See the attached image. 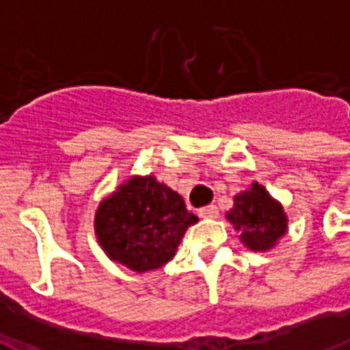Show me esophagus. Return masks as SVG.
Masks as SVG:
<instances>
[{
    "label": "esophagus",
    "instance_id": "esophagus-1",
    "mask_svg": "<svg viewBox=\"0 0 350 350\" xmlns=\"http://www.w3.org/2000/svg\"><path fill=\"white\" fill-rule=\"evenodd\" d=\"M198 215L202 217V219H215L217 215H219V210H217V206H204V208H200L198 210Z\"/></svg>",
    "mask_w": 350,
    "mask_h": 350
}]
</instances>
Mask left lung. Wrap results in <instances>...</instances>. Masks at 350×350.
Returning <instances> with one entry per match:
<instances>
[{"instance_id": "1", "label": "left lung", "mask_w": 350, "mask_h": 350, "mask_svg": "<svg viewBox=\"0 0 350 350\" xmlns=\"http://www.w3.org/2000/svg\"><path fill=\"white\" fill-rule=\"evenodd\" d=\"M227 219L240 232V240L251 251L271 250L286 232V213L264 185L253 182L247 191L234 197Z\"/></svg>"}]
</instances>
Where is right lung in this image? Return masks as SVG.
Here are the masks:
<instances>
[{
    "instance_id": "1",
    "label": "right lung",
    "mask_w": 350,
    "mask_h": 350,
    "mask_svg": "<svg viewBox=\"0 0 350 350\" xmlns=\"http://www.w3.org/2000/svg\"><path fill=\"white\" fill-rule=\"evenodd\" d=\"M197 221L168 185L153 176H131L100 200L95 234L110 260L142 273L174 257L185 230Z\"/></svg>"
}]
</instances>
